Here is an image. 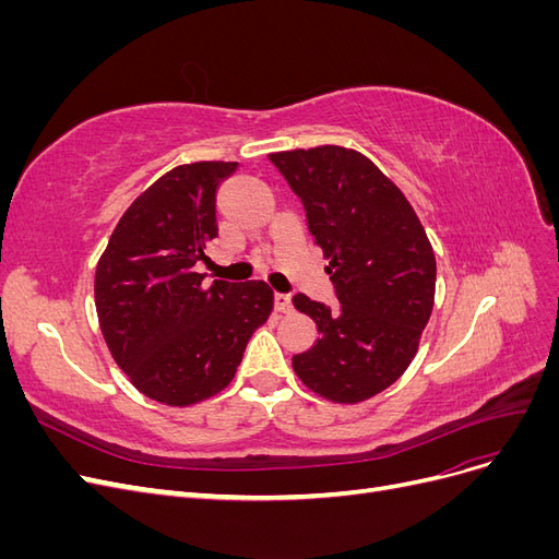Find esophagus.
<instances>
[{"label": "esophagus", "instance_id": "esophagus-1", "mask_svg": "<svg viewBox=\"0 0 559 559\" xmlns=\"http://www.w3.org/2000/svg\"><path fill=\"white\" fill-rule=\"evenodd\" d=\"M275 310L277 312H292V296L289 294H275Z\"/></svg>", "mask_w": 559, "mask_h": 559}]
</instances>
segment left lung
<instances>
[{
	"label": "left lung",
	"instance_id": "obj_1",
	"mask_svg": "<svg viewBox=\"0 0 559 559\" xmlns=\"http://www.w3.org/2000/svg\"><path fill=\"white\" fill-rule=\"evenodd\" d=\"M306 207L308 228L329 259L341 306L306 294L317 343L292 359L296 376L333 403H361L394 384L417 354L433 310L436 257L425 226L373 160L345 146L270 154Z\"/></svg>",
	"mask_w": 559,
	"mask_h": 559
}]
</instances>
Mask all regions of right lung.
<instances>
[{
    "label": "right lung",
    "instance_id": "add662e5",
    "mask_svg": "<svg viewBox=\"0 0 559 559\" xmlns=\"http://www.w3.org/2000/svg\"><path fill=\"white\" fill-rule=\"evenodd\" d=\"M238 163L179 165L132 202L95 270V308L114 361L140 392L183 408L235 378L251 333L273 312L261 280L195 273L218 235L216 191Z\"/></svg>",
    "mask_w": 559,
    "mask_h": 559
}]
</instances>
